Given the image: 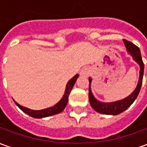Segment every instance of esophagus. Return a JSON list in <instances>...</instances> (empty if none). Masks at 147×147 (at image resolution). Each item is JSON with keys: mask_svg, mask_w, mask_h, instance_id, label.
Wrapping results in <instances>:
<instances>
[{"mask_svg": "<svg viewBox=\"0 0 147 147\" xmlns=\"http://www.w3.org/2000/svg\"><path fill=\"white\" fill-rule=\"evenodd\" d=\"M80 74H81V76H89L90 70L88 68H84L81 71Z\"/></svg>", "mask_w": 147, "mask_h": 147, "instance_id": "obj_1", "label": "esophagus"}]
</instances>
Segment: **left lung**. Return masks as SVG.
<instances>
[{"mask_svg":"<svg viewBox=\"0 0 147 147\" xmlns=\"http://www.w3.org/2000/svg\"><path fill=\"white\" fill-rule=\"evenodd\" d=\"M123 43L125 45L127 50L130 54L132 56L133 60L136 61L139 64L140 67V71H139V79L137 86L128 97L122 99L120 101L114 102H101L98 101L97 99L94 97L91 89H90V83H91V78L89 79V102L92 108L95 111H97L99 113L105 114V115H118V114L123 113L129 107L130 105L135 102L136 98L139 95V93L141 89L142 83V77H143V71H144V64L142 61V57H141V53L140 49L138 46H136L132 42H128L125 39H123Z\"/></svg>","mask_w":147,"mask_h":147,"instance_id":"1","label":"left lung"}]
</instances>
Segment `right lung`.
Instances as JSON below:
<instances>
[{"instance_id":"add662e5","label":"right lung","mask_w":147,"mask_h":147,"mask_svg":"<svg viewBox=\"0 0 147 147\" xmlns=\"http://www.w3.org/2000/svg\"><path fill=\"white\" fill-rule=\"evenodd\" d=\"M78 77H79V75L77 74V75H76L73 78H71L67 82L66 89H65V92H64L63 98L61 99L60 102H57L53 107L45 109H42V110H32V109H30L22 106L20 104H18L17 102H16V101H14L15 103L24 113H27V115H29L31 117H34V118H44V117H51V116L55 115V114L60 113H61L62 111L64 110L65 106L67 105V102H68V96L70 94L71 90H72V87H73L75 83L76 82V80L78 79Z\"/></svg>"}]
</instances>
